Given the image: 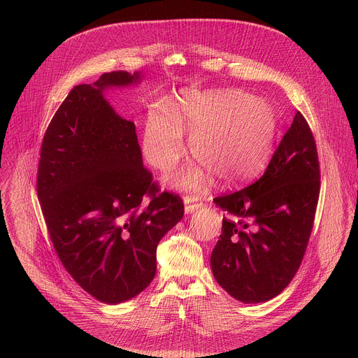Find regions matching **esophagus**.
I'll list each match as a JSON object with an SVG mask.
<instances>
[{"label":"esophagus","instance_id":"esophagus-1","mask_svg":"<svg viewBox=\"0 0 358 358\" xmlns=\"http://www.w3.org/2000/svg\"><path fill=\"white\" fill-rule=\"evenodd\" d=\"M201 205H203V203L197 201V199H194V197H185V210H186V213L194 212Z\"/></svg>","mask_w":358,"mask_h":358}]
</instances>
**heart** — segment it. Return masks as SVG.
I'll return each instance as SVG.
<instances>
[{
	"label": "heart",
	"instance_id": "b5f03b06",
	"mask_svg": "<svg viewBox=\"0 0 358 358\" xmlns=\"http://www.w3.org/2000/svg\"><path fill=\"white\" fill-rule=\"evenodd\" d=\"M169 113H152L143 134V154L154 168H173L186 153L183 125L194 129L192 152L204 166H187L169 178L186 192H199L209 171L223 182H241L264 165L277 120L263 101L238 91L185 92Z\"/></svg>",
	"mask_w": 358,
	"mask_h": 358
}]
</instances>
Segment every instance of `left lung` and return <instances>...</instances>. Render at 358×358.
I'll list each match as a JSON object with an SVG mask.
<instances>
[{
    "label": "left lung",
    "instance_id": "left-lung-1",
    "mask_svg": "<svg viewBox=\"0 0 358 358\" xmlns=\"http://www.w3.org/2000/svg\"><path fill=\"white\" fill-rule=\"evenodd\" d=\"M320 183L315 141L298 111L255 183L213 199L227 216L210 267L226 292L259 303L288 287L306 252Z\"/></svg>",
    "mask_w": 358,
    "mask_h": 358
}]
</instances>
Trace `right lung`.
I'll return each instance as SVG.
<instances>
[{
    "label": "right lung",
    "instance_id": "1",
    "mask_svg": "<svg viewBox=\"0 0 358 358\" xmlns=\"http://www.w3.org/2000/svg\"><path fill=\"white\" fill-rule=\"evenodd\" d=\"M136 81L139 73L120 70L74 87L45 131L37 171L38 200L63 267L108 305L152 282L157 245L185 213L182 199L161 192L143 165L135 124L103 98L106 88Z\"/></svg>",
    "mask_w": 358,
    "mask_h": 358
}]
</instances>
